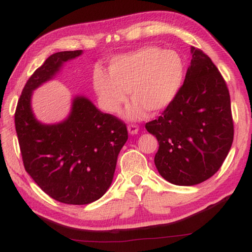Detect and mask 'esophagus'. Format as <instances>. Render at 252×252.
Instances as JSON below:
<instances>
[{
	"label": "esophagus",
	"instance_id": "1",
	"mask_svg": "<svg viewBox=\"0 0 252 252\" xmlns=\"http://www.w3.org/2000/svg\"><path fill=\"white\" fill-rule=\"evenodd\" d=\"M127 129H128V133L130 135H135L138 133V126L134 125V124H130V125L127 126Z\"/></svg>",
	"mask_w": 252,
	"mask_h": 252
}]
</instances>
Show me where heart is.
<instances>
[{
    "label": "heart",
    "instance_id": "b5f03b06",
    "mask_svg": "<svg viewBox=\"0 0 252 252\" xmlns=\"http://www.w3.org/2000/svg\"><path fill=\"white\" fill-rule=\"evenodd\" d=\"M109 72L95 67L94 90L100 107L107 113L118 111L128 94L133 101L125 116L141 119L146 111L158 113L173 101L183 83L185 66L176 50L156 46L119 54L109 61Z\"/></svg>",
    "mask_w": 252,
    "mask_h": 252
}]
</instances>
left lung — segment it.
I'll use <instances>...</instances> for the list:
<instances>
[{"instance_id":"obj_1","label":"left lung","mask_w":252,"mask_h":252,"mask_svg":"<svg viewBox=\"0 0 252 252\" xmlns=\"http://www.w3.org/2000/svg\"><path fill=\"white\" fill-rule=\"evenodd\" d=\"M191 62L183 87L158 119L145 128L157 137L154 163L166 181L193 186L223 164L233 142L229 89L212 60L190 48Z\"/></svg>"}]
</instances>
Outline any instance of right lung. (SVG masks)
Listing matches in <instances>:
<instances>
[{
	"label": "right lung",
	"mask_w": 252,
	"mask_h": 252,
	"mask_svg": "<svg viewBox=\"0 0 252 252\" xmlns=\"http://www.w3.org/2000/svg\"><path fill=\"white\" fill-rule=\"evenodd\" d=\"M81 54L82 50H69L50 55L27 81L14 114L26 171L48 196L69 205H87L104 195L128 138L121 119L101 113L83 95L73 99L63 122L46 125L34 117L32 91Z\"/></svg>",
	"instance_id": "obj_1"
}]
</instances>
